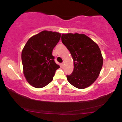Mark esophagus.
Returning a JSON list of instances; mask_svg holds the SVG:
<instances>
[{
	"instance_id": "34e87169",
	"label": "esophagus",
	"mask_w": 122,
	"mask_h": 122,
	"mask_svg": "<svg viewBox=\"0 0 122 122\" xmlns=\"http://www.w3.org/2000/svg\"><path fill=\"white\" fill-rule=\"evenodd\" d=\"M64 61L62 63H61V66H64Z\"/></svg>"
}]
</instances>
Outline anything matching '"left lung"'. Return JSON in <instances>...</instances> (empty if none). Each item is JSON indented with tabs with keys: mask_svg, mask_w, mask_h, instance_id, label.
<instances>
[{
	"mask_svg": "<svg viewBox=\"0 0 122 122\" xmlns=\"http://www.w3.org/2000/svg\"><path fill=\"white\" fill-rule=\"evenodd\" d=\"M61 40L69 50L74 62L73 71L66 75L67 80L79 89L88 87L97 79L103 66L99 46L83 34H62Z\"/></svg>",
	"mask_w": 122,
	"mask_h": 122,
	"instance_id": "1",
	"label": "left lung"
}]
</instances>
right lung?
<instances>
[{
  "label": "right lung",
  "mask_w": 122,
  "mask_h": 122,
  "mask_svg": "<svg viewBox=\"0 0 122 122\" xmlns=\"http://www.w3.org/2000/svg\"><path fill=\"white\" fill-rule=\"evenodd\" d=\"M61 34L42 31L27 41L22 51L23 73L27 82L37 88L45 86L53 80L60 68L52 55Z\"/></svg>",
  "instance_id": "1"
}]
</instances>
